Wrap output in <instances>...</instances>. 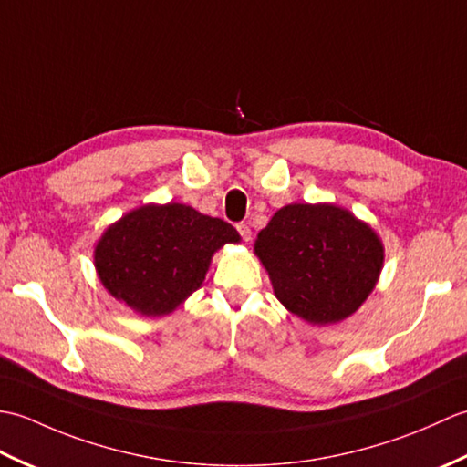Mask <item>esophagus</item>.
<instances>
[{"label":"esophagus","mask_w":467,"mask_h":467,"mask_svg":"<svg viewBox=\"0 0 467 467\" xmlns=\"http://www.w3.org/2000/svg\"><path fill=\"white\" fill-rule=\"evenodd\" d=\"M236 231H239L241 239H243L244 243H249V241H251V226H249V224H244V223L236 224Z\"/></svg>","instance_id":"1"}]
</instances>
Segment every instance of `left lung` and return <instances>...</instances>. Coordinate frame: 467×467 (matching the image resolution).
Wrapping results in <instances>:
<instances>
[{
  "label": "left lung",
  "instance_id": "8db88e82",
  "mask_svg": "<svg viewBox=\"0 0 467 467\" xmlns=\"http://www.w3.org/2000/svg\"><path fill=\"white\" fill-rule=\"evenodd\" d=\"M254 254L285 309L319 327L359 311L385 261L371 224L331 202L279 208L256 234Z\"/></svg>",
  "mask_w": 467,
  "mask_h": 467
}]
</instances>
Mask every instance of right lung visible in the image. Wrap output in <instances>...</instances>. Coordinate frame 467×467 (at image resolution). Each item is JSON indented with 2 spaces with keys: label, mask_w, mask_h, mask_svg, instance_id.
I'll return each instance as SVG.
<instances>
[{
  "label": "right lung",
  "mask_w": 467,
  "mask_h": 467,
  "mask_svg": "<svg viewBox=\"0 0 467 467\" xmlns=\"http://www.w3.org/2000/svg\"><path fill=\"white\" fill-rule=\"evenodd\" d=\"M228 243H241V234L221 218L181 202H150L106 228L94 266L116 301L142 317H164L201 289L214 253Z\"/></svg>",
  "instance_id": "1"
}]
</instances>
